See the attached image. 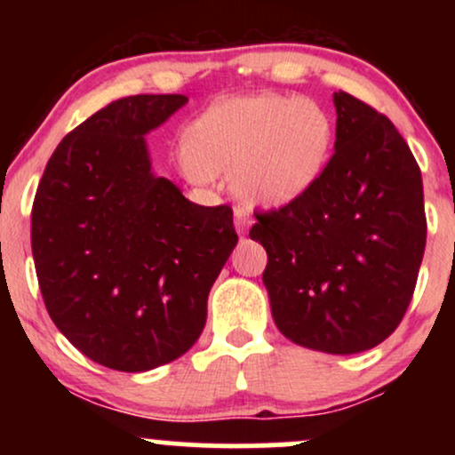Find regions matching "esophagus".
Returning <instances> with one entry per match:
<instances>
[{"mask_svg": "<svg viewBox=\"0 0 455 455\" xmlns=\"http://www.w3.org/2000/svg\"><path fill=\"white\" fill-rule=\"evenodd\" d=\"M233 218H235V228H237L239 233L248 231V228L252 227V222H254L252 213H250V210H245V207H242V205L235 207V216Z\"/></svg>", "mask_w": 455, "mask_h": 455, "instance_id": "obj_1", "label": "esophagus"}]
</instances>
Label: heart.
<instances>
[{
    "mask_svg": "<svg viewBox=\"0 0 455 455\" xmlns=\"http://www.w3.org/2000/svg\"><path fill=\"white\" fill-rule=\"evenodd\" d=\"M331 143V117L306 98H228L192 124L186 137L188 173L210 180L216 171H237L235 184L243 196L282 205L315 184Z\"/></svg>",
    "mask_w": 455,
    "mask_h": 455,
    "instance_id": "b5f03b06",
    "label": "heart"
}]
</instances>
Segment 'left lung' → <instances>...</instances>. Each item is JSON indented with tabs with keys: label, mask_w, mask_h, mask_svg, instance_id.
Masks as SVG:
<instances>
[{
	"label": "left lung",
	"mask_w": 455,
	"mask_h": 455,
	"mask_svg": "<svg viewBox=\"0 0 455 455\" xmlns=\"http://www.w3.org/2000/svg\"><path fill=\"white\" fill-rule=\"evenodd\" d=\"M336 149L304 195L254 213L263 282L289 340L353 355L387 340L406 315L426 250L421 171L394 124L333 93Z\"/></svg>",
	"instance_id": "1"
}]
</instances>
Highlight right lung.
Instances as JSON below:
<instances>
[{
    "mask_svg": "<svg viewBox=\"0 0 455 455\" xmlns=\"http://www.w3.org/2000/svg\"><path fill=\"white\" fill-rule=\"evenodd\" d=\"M188 102L140 93L57 145L31 207V252L49 316L92 362L145 372L201 336L207 295L237 233L228 205L190 203L151 175L143 134Z\"/></svg>",
    "mask_w": 455,
    "mask_h": 455,
    "instance_id": "right-lung-1",
    "label": "right lung"
}]
</instances>
